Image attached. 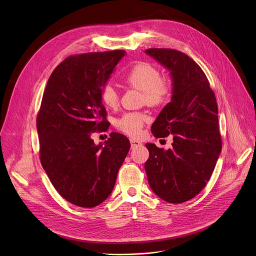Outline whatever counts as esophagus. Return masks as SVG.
Listing matches in <instances>:
<instances>
[{
  "label": "esophagus",
  "mask_w": 256,
  "mask_h": 256,
  "mask_svg": "<svg viewBox=\"0 0 256 256\" xmlns=\"http://www.w3.org/2000/svg\"><path fill=\"white\" fill-rule=\"evenodd\" d=\"M142 143L138 140H134V139H130V145H132V148H136V147L140 146Z\"/></svg>",
  "instance_id": "esophagus-1"
}]
</instances>
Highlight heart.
<instances>
[{"label":"heart","mask_w":256,"mask_h":256,"mask_svg":"<svg viewBox=\"0 0 256 256\" xmlns=\"http://www.w3.org/2000/svg\"><path fill=\"white\" fill-rule=\"evenodd\" d=\"M122 82L130 88L141 90V102L150 106L166 104L173 91V80L170 76H160L158 67L150 62L134 63L122 76ZM100 100L109 109H115L119 102L117 91L110 84L100 90ZM148 120L144 112H128L116 120V128L130 137L140 135L142 128Z\"/></svg>","instance_id":"obj_1"}]
</instances>
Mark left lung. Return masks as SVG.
<instances>
[{"instance_id":"obj_1","label":"left lung","mask_w":256,"mask_h":256,"mask_svg":"<svg viewBox=\"0 0 256 256\" xmlns=\"http://www.w3.org/2000/svg\"><path fill=\"white\" fill-rule=\"evenodd\" d=\"M170 70L173 94L152 126L156 138L173 135L172 148L146 143L144 165L152 190L170 204H182L206 186L222 150L218 104L201 67L184 52L148 48Z\"/></svg>"}]
</instances>
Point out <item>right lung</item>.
Listing matches in <instances>:
<instances>
[{"label":"right lung","instance_id":"obj_1","mask_svg":"<svg viewBox=\"0 0 256 256\" xmlns=\"http://www.w3.org/2000/svg\"><path fill=\"white\" fill-rule=\"evenodd\" d=\"M126 50L96 52L64 59L52 72L37 114L40 162L57 192L70 204L94 208L109 196L130 150L128 139L111 132L104 146L93 132L109 122L100 90Z\"/></svg>","mask_w":256,"mask_h":256}]
</instances>
